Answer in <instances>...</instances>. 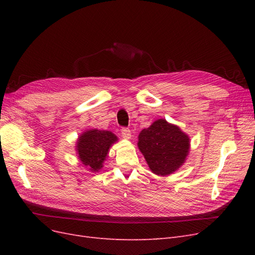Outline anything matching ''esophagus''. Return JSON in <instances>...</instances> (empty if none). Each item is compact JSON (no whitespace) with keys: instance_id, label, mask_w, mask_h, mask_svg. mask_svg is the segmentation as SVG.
Listing matches in <instances>:
<instances>
[{"instance_id":"esophagus-1","label":"esophagus","mask_w":255,"mask_h":255,"mask_svg":"<svg viewBox=\"0 0 255 255\" xmlns=\"http://www.w3.org/2000/svg\"><path fill=\"white\" fill-rule=\"evenodd\" d=\"M121 134H122V137L125 138V139H129V138H130V130L127 128H123L121 129Z\"/></svg>"}]
</instances>
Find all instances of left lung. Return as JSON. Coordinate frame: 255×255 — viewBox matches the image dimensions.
<instances>
[{
    "mask_svg": "<svg viewBox=\"0 0 255 255\" xmlns=\"http://www.w3.org/2000/svg\"><path fill=\"white\" fill-rule=\"evenodd\" d=\"M138 149L156 175L167 176L181 168L189 154V136L175 125L157 119L138 135Z\"/></svg>",
    "mask_w": 255,
    "mask_h": 255,
    "instance_id": "1",
    "label": "left lung"
}]
</instances>
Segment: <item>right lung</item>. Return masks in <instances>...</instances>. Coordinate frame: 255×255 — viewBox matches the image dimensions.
<instances>
[{
    "mask_svg": "<svg viewBox=\"0 0 255 255\" xmlns=\"http://www.w3.org/2000/svg\"><path fill=\"white\" fill-rule=\"evenodd\" d=\"M118 137L111 130L91 128L83 132L76 140L75 151L81 163L91 172H99L109 156L111 146Z\"/></svg>",
    "mask_w": 255,
    "mask_h": 255,
    "instance_id": "add662e5",
    "label": "right lung"
}]
</instances>
